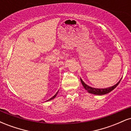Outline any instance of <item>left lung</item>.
Segmentation results:
<instances>
[{"label":"left lung","instance_id":"left-lung-1","mask_svg":"<svg viewBox=\"0 0 131 131\" xmlns=\"http://www.w3.org/2000/svg\"><path fill=\"white\" fill-rule=\"evenodd\" d=\"M121 79H120L119 81L118 82L117 84H116L115 85H114L113 86L110 87V88H105V89H95L94 88H92V87L89 86L88 85H87L86 84H85L84 82V81L82 80V79L81 78V83H82V85L84 88V89L86 91H88V92L90 94H95V95H105L108 94V93L110 92L111 91H112L113 90L115 89L116 88L117 85H118L119 84L120 81H121Z\"/></svg>","mask_w":131,"mask_h":131}]
</instances>
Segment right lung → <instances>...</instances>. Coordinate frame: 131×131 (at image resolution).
<instances>
[{
	"label": "right lung",
	"instance_id": "add662e5",
	"mask_svg": "<svg viewBox=\"0 0 131 131\" xmlns=\"http://www.w3.org/2000/svg\"><path fill=\"white\" fill-rule=\"evenodd\" d=\"M58 92H57L56 93V94H55V95H54V96H53V97H52V98H50V99H49V100H47V101H49V100H52V99H53L54 98H55V97H56V96H57V94H58Z\"/></svg>",
	"mask_w": 131,
	"mask_h": 131
}]
</instances>
